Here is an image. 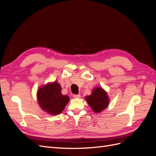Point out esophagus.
<instances>
[{
	"mask_svg": "<svg viewBox=\"0 0 156 156\" xmlns=\"http://www.w3.org/2000/svg\"><path fill=\"white\" fill-rule=\"evenodd\" d=\"M80 97H81L80 94H74L73 95V98H79Z\"/></svg>",
	"mask_w": 156,
	"mask_h": 156,
	"instance_id": "obj_1",
	"label": "esophagus"
}]
</instances>
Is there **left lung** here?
I'll return each mask as SVG.
<instances>
[{
  "mask_svg": "<svg viewBox=\"0 0 156 156\" xmlns=\"http://www.w3.org/2000/svg\"><path fill=\"white\" fill-rule=\"evenodd\" d=\"M86 100L92 110L96 113L104 110L109 103V99L107 92L101 87L94 88L90 95L86 96Z\"/></svg>",
  "mask_w": 156,
  "mask_h": 156,
  "instance_id": "8db88e82",
  "label": "left lung"
}]
</instances>
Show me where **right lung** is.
<instances>
[{
  "label": "right lung",
  "mask_w": 156,
  "mask_h": 156,
  "mask_svg": "<svg viewBox=\"0 0 156 156\" xmlns=\"http://www.w3.org/2000/svg\"><path fill=\"white\" fill-rule=\"evenodd\" d=\"M61 90L57 81L48 83L37 90V99L39 105L51 115L60 114L69 101L68 96L61 94Z\"/></svg>",
  "instance_id": "right-lung-1"
}]
</instances>
